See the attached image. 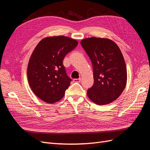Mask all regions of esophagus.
Returning a JSON list of instances; mask_svg holds the SVG:
<instances>
[{
  "mask_svg": "<svg viewBox=\"0 0 150 150\" xmlns=\"http://www.w3.org/2000/svg\"><path fill=\"white\" fill-rule=\"evenodd\" d=\"M81 78H79V79H73V81L74 83H79L81 82Z\"/></svg>",
  "mask_w": 150,
  "mask_h": 150,
  "instance_id": "34e87169",
  "label": "esophagus"
}]
</instances>
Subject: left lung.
Wrapping results in <instances>:
<instances>
[{"label": "left lung", "mask_w": 150, "mask_h": 150, "mask_svg": "<svg viewBox=\"0 0 150 150\" xmlns=\"http://www.w3.org/2000/svg\"><path fill=\"white\" fill-rule=\"evenodd\" d=\"M81 44L93 68L94 84L88 89V96L98 105L111 103L126 84V67L121 50L115 42L105 38H86Z\"/></svg>", "instance_id": "obj_1"}]
</instances>
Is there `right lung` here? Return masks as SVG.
<instances>
[{"instance_id": "obj_1", "label": "right lung", "mask_w": 150, "mask_h": 150, "mask_svg": "<svg viewBox=\"0 0 150 150\" xmlns=\"http://www.w3.org/2000/svg\"><path fill=\"white\" fill-rule=\"evenodd\" d=\"M78 44L59 35L44 38L35 47L28 64V78L33 91L42 101L54 103L64 96L72 79L66 74L63 59Z\"/></svg>"}]
</instances>
